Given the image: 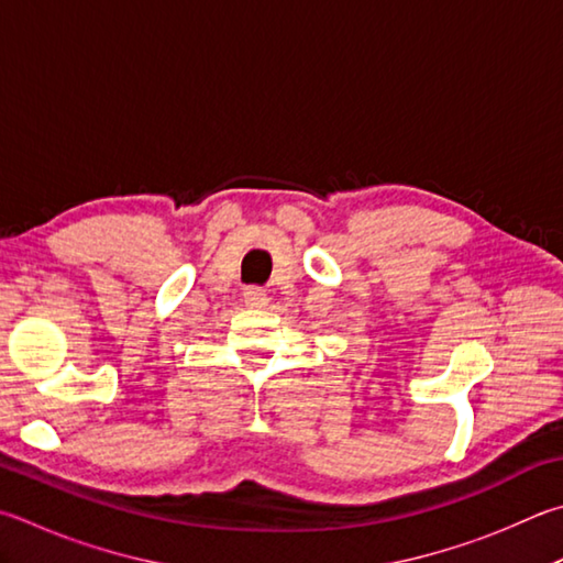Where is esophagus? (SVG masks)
Masks as SVG:
<instances>
[{"label": "esophagus", "mask_w": 563, "mask_h": 563, "mask_svg": "<svg viewBox=\"0 0 563 563\" xmlns=\"http://www.w3.org/2000/svg\"><path fill=\"white\" fill-rule=\"evenodd\" d=\"M243 300H246L249 308L261 310V308H265V305H268V292L258 288V285H251V288H246V292H243Z\"/></svg>", "instance_id": "1"}]
</instances>
